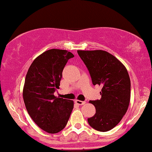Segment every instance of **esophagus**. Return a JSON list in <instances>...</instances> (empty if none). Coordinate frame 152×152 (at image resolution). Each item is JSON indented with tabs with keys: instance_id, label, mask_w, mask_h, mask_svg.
<instances>
[{
	"instance_id": "34e87169",
	"label": "esophagus",
	"mask_w": 152,
	"mask_h": 152,
	"mask_svg": "<svg viewBox=\"0 0 152 152\" xmlns=\"http://www.w3.org/2000/svg\"><path fill=\"white\" fill-rule=\"evenodd\" d=\"M75 103L76 104H77V105H84V104L85 103V101H82V100H75Z\"/></svg>"
}]
</instances>
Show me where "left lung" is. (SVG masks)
<instances>
[{
  "instance_id": "obj_1",
  "label": "left lung",
  "mask_w": 152,
  "mask_h": 152,
  "mask_svg": "<svg viewBox=\"0 0 152 152\" xmlns=\"http://www.w3.org/2000/svg\"><path fill=\"white\" fill-rule=\"evenodd\" d=\"M94 85H101L100 100H90L95 113L88 118L95 130H111L121 121L130 103L131 80L126 68L116 57L103 50H78Z\"/></svg>"
}]
</instances>
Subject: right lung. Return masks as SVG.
<instances>
[{
	"label": "right lung",
	"instance_id": "obj_1",
	"mask_svg": "<svg viewBox=\"0 0 152 152\" xmlns=\"http://www.w3.org/2000/svg\"><path fill=\"white\" fill-rule=\"evenodd\" d=\"M72 57L67 50L49 49L36 58L26 76L23 90L26 108L35 124L49 134L66 126L74 107L72 100L54 95L59 88L63 69Z\"/></svg>",
	"mask_w": 152,
	"mask_h": 152
}]
</instances>
